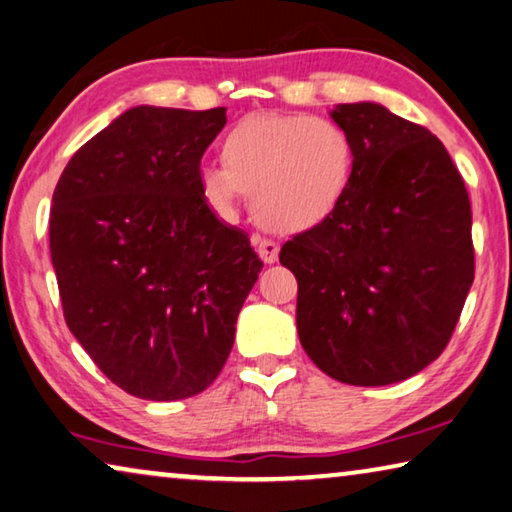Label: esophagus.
I'll list each match as a JSON object with an SVG mask.
<instances>
[{
  "label": "esophagus",
  "instance_id": "esophagus-1",
  "mask_svg": "<svg viewBox=\"0 0 512 512\" xmlns=\"http://www.w3.org/2000/svg\"><path fill=\"white\" fill-rule=\"evenodd\" d=\"M253 246L257 248L259 257H262L266 264H273V262H276V259H278L280 246H278L276 241H271V239H264V236L255 234V236H253Z\"/></svg>",
  "mask_w": 512,
  "mask_h": 512
}]
</instances>
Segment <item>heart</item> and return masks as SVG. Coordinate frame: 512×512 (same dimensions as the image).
I'll use <instances>...</instances> for the list:
<instances>
[{"mask_svg":"<svg viewBox=\"0 0 512 512\" xmlns=\"http://www.w3.org/2000/svg\"><path fill=\"white\" fill-rule=\"evenodd\" d=\"M352 174L354 142L340 124L259 112L225 135L223 165L202 167L200 190L218 211H230L243 193L262 225L305 232L340 207Z\"/></svg>","mask_w":512,"mask_h":512,"instance_id":"heart-1","label":"heart"}]
</instances>
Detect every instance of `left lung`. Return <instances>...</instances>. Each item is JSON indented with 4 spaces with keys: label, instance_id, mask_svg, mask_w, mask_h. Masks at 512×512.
Returning a JSON list of instances; mask_svg holds the SVG:
<instances>
[{
    "label": "left lung",
    "instance_id": "1",
    "mask_svg": "<svg viewBox=\"0 0 512 512\" xmlns=\"http://www.w3.org/2000/svg\"><path fill=\"white\" fill-rule=\"evenodd\" d=\"M354 142L345 200L289 239L296 329L312 363L352 386L414 377L444 352L474 282L471 204L437 135L379 103L331 112Z\"/></svg>",
    "mask_w": 512,
    "mask_h": 512
}]
</instances>
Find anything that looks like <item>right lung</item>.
Listing matches in <instances>:
<instances>
[{"label":"right lung","mask_w":512,"mask_h":512,"mask_svg":"<svg viewBox=\"0 0 512 512\" xmlns=\"http://www.w3.org/2000/svg\"><path fill=\"white\" fill-rule=\"evenodd\" d=\"M225 121V108L137 105L75 151L52 195L68 329L135 398L183 400L211 386L264 266L200 190L202 156Z\"/></svg>","instance_id":"1"}]
</instances>
